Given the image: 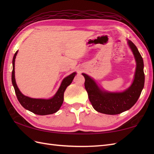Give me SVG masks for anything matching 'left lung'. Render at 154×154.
Masks as SVG:
<instances>
[{"label": "left lung", "mask_w": 154, "mask_h": 154, "mask_svg": "<svg viewBox=\"0 0 154 154\" xmlns=\"http://www.w3.org/2000/svg\"><path fill=\"white\" fill-rule=\"evenodd\" d=\"M130 48L136 61V69L132 85L122 93H108L101 91L95 82L87 75L83 73L85 79V87L93 108L97 112L106 114H118L130 109L137 102L144 86L143 61L138 48L128 40Z\"/></svg>", "instance_id": "obj_1"}]
</instances>
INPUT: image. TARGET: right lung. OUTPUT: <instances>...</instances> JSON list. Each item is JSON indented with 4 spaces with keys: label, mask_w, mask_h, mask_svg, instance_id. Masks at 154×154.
<instances>
[{
    "label": "right lung",
    "mask_w": 154,
    "mask_h": 154,
    "mask_svg": "<svg viewBox=\"0 0 154 154\" xmlns=\"http://www.w3.org/2000/svg\"><path fill=\"white\" fill-rule=\"evenodd\" d=\"M18 51L16 52L12 60V83L14 86L16 95L21 105L24 109L30 110L38 115H48L51 114L60 109L63 102L64 92L67 86L69 85L73 81L76 73H73L67 77H65L61 83L60 89L57 91L55 96L50 99H37L24 96L21 93L20 91L16 85L14 77V61Z\"/></svg>",
    "instance_id": "add662e5"
}]
</instances>
